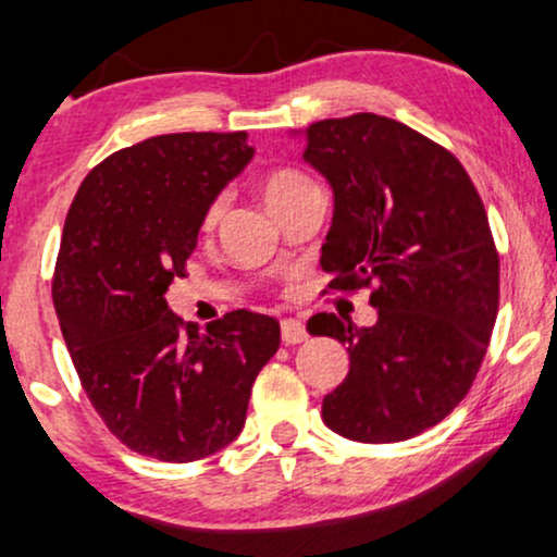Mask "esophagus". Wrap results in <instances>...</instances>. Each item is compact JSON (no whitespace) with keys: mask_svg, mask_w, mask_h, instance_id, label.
I'll list each match as a JSON object with an SVG mask.
<instances>
[{"mask_svg":"<svg viewBox=\"0 0 557 557\" xmlns=\"http://www.w3.org/2000/svg\"><path fill=\"white\" fill-rule=\"evenodd\" d=\"M280 330H283V343L285 345H298V343H304V339H308L306 326L300 324L298 319H283Z\"/></svg>","mask_w":557,"mask_h":557,"instance_id":"34e87169","label":"esophagus"}]
</instances>
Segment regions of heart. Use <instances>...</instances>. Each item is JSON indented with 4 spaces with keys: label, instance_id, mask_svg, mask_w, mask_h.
Segmentation results:
<instances>
[{
    "label": "heart",
    "instance_id": "b5f03b06",
    "mask_svg": "<svg viewBox=\"0 0 557 557\" xmlns=\"http://www.w3.org/2000/svg\"><path fill=\"white\" fill-rule=\"evenodd\" d=\"M308 184H313V181L304 176V173L283 169V171H272L270 176L264 178V186H261V189H264V199H267V205H270V210H274V207L283 202L285 197H290L293 191L304 189V186H308ZM223 210H225V197L220 194V197H214L212 202L205 207V214H202V231L205 233H210L212 227L218 225V220L223 218Z\"/></svg>",
    "mask_w": 557,
    "mask_h": 557
}]
</instances>
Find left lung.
Listing matches in <instances>:
<instances>
[{"label": "left lung", "mask_w": 557, "mask_h": 557, "mask_svg": "<svg viewBox=\"0 0 557 557\" xmlns=\"http://www.w3.org/2000/svg\"><path fill=\"white\" fill-rule=\"evenodd\" d=\"M304 160L334 191L321 246L330 290L371 287L379 308L373 326L308 319L350 352L321 418L363 444L412 438L467 397L491 345L500 259L485 205L446 147L376 113L306 126Z\"/></svg>", "instance_id": "obj_1"}]
</instances>
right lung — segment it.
<instances>
[{
	"mask_svg": "<svg viewBox=\"0 0 557 557\" xmlns=\"http://www.w3.org/2000/svg\"><path fill=\"white\" fill-rule=\"evenodd\" d=\"M251 156L246 132L160 134L98 163L66 212L59 326L90 405L143 457L184 465L231 444L280 347V321L264 313L238 308L199 332L165 304L205 207Z\"/></svg>",
	"mask_w": 557,
	"mask_h": 557,
	"instance_id": "right-lung-1",
	"label": "right lung"
}]
</instances>
